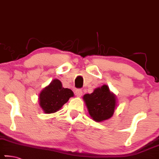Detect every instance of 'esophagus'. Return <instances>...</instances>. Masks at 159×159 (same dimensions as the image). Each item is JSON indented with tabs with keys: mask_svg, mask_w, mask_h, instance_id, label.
I'll list each match as a JSON object with an SVG mask.
<instances>
[{
	"mask_svg": "<svg viewBox=\"0 0 159 159\" xmlns=\"http://www.w3.org/2000/svg\"><path fill=\"white\" fill-rule=\"evenodd\" d=\"M75 95L80 98L82 95V90L81 89H77L75 90Z\"/></svg>",
	"mask_w": 159,
	"mask_h": 159,
	"instance_id": "34e87169",
	"label": "esophagus"
}]
</instances>
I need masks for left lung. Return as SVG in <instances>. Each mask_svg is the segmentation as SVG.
<instances>
[{
  "label": "left lung",
  "instance_id": "left-lung-1",
  "mask_svg": "<svg viewBox=\"0 0 159 159\" xmlns=\"http://www.w3.org/2000/svg\"><path fill=\"white\" fill-rule=\"evenodd\" d=\"M83 100L89 116L95 121H104L113 116L117 105L116 98L107 85L98 87L91 94H85Z\"/></svg>",
  "mask_w": 159,
  "mask_h": 159
}]
</instances>
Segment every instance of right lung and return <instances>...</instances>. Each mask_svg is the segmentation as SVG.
<instances>
[{
  "instance_id": "add662e5",
  "label": "right lung",
  "mask_w": 159,
  "mask_h": 159,
  "mask_svg": "<svg viewBox=\"0 0 159 159\" xmlns=\"http://www.w3.org/2000/svg\"><path fill=\"white\" fill-rule=\"evenodd\" d=\"M74 93L70 89L64 88L61 82L55 79L44 87L39 94V105L45 113H54L60 110Z\"/></svg>"
}]
</instances>
